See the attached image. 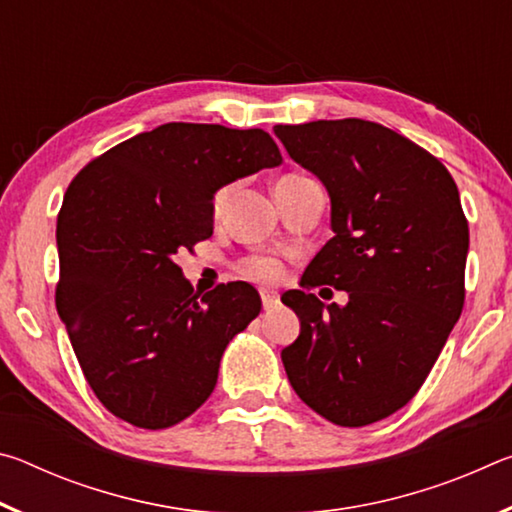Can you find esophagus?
<instances>
[{
  "instance_id": "34e87169",
  "label": "esophagus",
  "mask_w": 512,
  "mask_h": 512,
  "mask_svg": "<svg viewBox=\"0 0 512 512\" xmlns=\"http://www.w3.org/2000/svg\"><path fill=\"white\" fill-rule=\"evenodd\" d=\"M259 296H262V305H264L266 311H271V309H275L277 305H280V298H277L275 291L262 289V291H259Z\"/></svg>"
}]
</instances>
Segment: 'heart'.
Wrapping results in <instances>:
<instances>
[{"instance_id": "1", "label": "heart", "mask_w": 512, "mask_h": 512, "mask_svg": "<svg viewBox=\"0 0 512 512\" xmlns=\"http://www.w3.org/2000/svg\"><path fill=\"white\" fill-rule=\"evenodd\" d=\"M296 178H305V176H284L282 180H296ZM228 194H230V187H223L214 194V210L216 212H219L223 203L228 201ZM239 268L246 277H250V280H257V282H275L282 277V264L273 257H248L241 262Z\"/></svg>"}]
</instances>
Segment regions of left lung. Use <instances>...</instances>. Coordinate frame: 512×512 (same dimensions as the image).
Wrapping results in <instances>:
<instances>
[{
	"instance_id": "1",
	"label": "left lung",
	"mask_w": 512,
	"mask_h": 512,
	"mask_svg": "<svg viewBox=\"0 0 512 512\" xmlns=\"http://www.w3.org/2000/svg\"><path fill=\"white\" fill-rule=\"evenodd\" d=\"M332 201L334 237L282 302L300 336L282 350L293 391L339 427H366L420 391L465 302L470 230L445 164L366 119L275 126ZM348 290L345 308L309 288Z\"/></svg>"
}]
</instances>
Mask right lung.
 <instances>
[{"mask_svg": "<svg viewBox=\"0 0 512 512\" xmlns=\"http://www.w3.org/2000/svg\"><path fill=\"white\" fill-rule=\"evenodd\" d=\"M280 162L262 128L171 121L69 183L56 309L90 388L119 420L167 429L212 395L223 350L262 300L246 282L194 293L173 257L212 237L216 189Z\"/></svg>", "mask_w": 512, "mask_h": 512, "instance_id": "right-lung-1", "label": "right lung"}]
</instances>
